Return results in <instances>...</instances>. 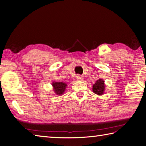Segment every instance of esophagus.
Here are the masks:
<instances>
[{"label":"esophagus","mask_w":146,"mask_h":146,"mask_svg":"<svg viewBox=\"0 0 146 146\" xmlns=\"http://www.w3.org/2000/svg\"><path fill=\"white\" fill-rule=\"evenodd\" d=\"M76 79L77 80H80V81H82L84 80V77L81 75H78L76 76Z\"/></svg>","instance_id":"34e87169"}]
</instances>
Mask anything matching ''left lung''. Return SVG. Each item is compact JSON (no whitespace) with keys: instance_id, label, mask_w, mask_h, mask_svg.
<instances>
[{"instance_id":"1","label":"left lung","mask_w":146,"mask_h":146,"mask_svg":"<svg viewBox=\"0 0 146 146\" xmlns=\"http://www.w3.org/2000/svg\"><path fill=\"white\" fill-rule=\"evenodd\" d=\"M92 90L94 93L97 95L101 96L104 93L105 84L104 81L102 79H99L96 82L92 87Z\"/></svg>"}]
</instances>
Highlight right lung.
Wrapping results in <instances>:
<instances>
[{"instance_id":"add662e5","label":"right lung","mask_w":146,"mask_h":146,"mask_svg":"<svg viewBox=\"0 0 146 146\" xmlns=\"http://www.w3.org/2000/svg\"><path fill=\"white\" fill-rule=\"evenodd\" d=\"M52 85L53 87V90L57 95L61 96L63 94L66 90V88L67 87V84L66 83L61 82H52Z\"/></svg>"}]
</instances>
